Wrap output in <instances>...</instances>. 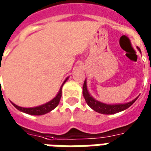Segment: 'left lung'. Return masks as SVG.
Instances as JSON below:
<instances>
[{"mask_svg": "<svg viewBox=\"0 0 151 151\" xmlns=\"http://www.w3.org/2000/svg\"><path fill=\"white\" fill-rule=\"evenodd\" d=\"M137 49L139 52H141L139 47H137ZM82 94L83 96L85 98V100L86 102V104H88L90 108H91L94 111H97L99 113L105 114V115H111V114H115L117 112H120L124 110H125L127 108H129L133 104L134 102L136 101L138 97H137L134 99H133L132 101L128 102V103H124V104H105L103 102L98 101L97 99H95V98H93L92 96L88 91L87 89V82H86V79L84 82L83 84V87H82Z\"/></svg>", "mask_w": 151, "mask_h": 151, "instance_id": "8db88e82", "label": "left lung"}]
</instances>
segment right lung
Listing matches in <instances>:
<instances>
[{
  "label": "right lung",
  "mask_w": 151,
  "mask_h": 151,
  "mask_svg": "<svg viewBox=\"0 0 151 151\" xmlns=\"http://www.w3.org/2000/svg\"><path fill=\"white\" fill-rule=\"evenodd\" d=\"M69 79V77L64 81L62 86H60V88L59 90V92L57 93V95L54 97V98L50 100L44 104L40 105L37 107H33V108H22V107H19L18 105L14 104V103H12V104L14 106L15 108H17L18 110H19L22 112L24 113L29 114V115H33V116H40V115H44V114L48 113L51 111H52L54 108H56L57 107V105L59 104L60 99L61 98V91H62V86L65 83V82Z\"/></svg>",
  "instance_id": "add662e5"
}]
</instances>
